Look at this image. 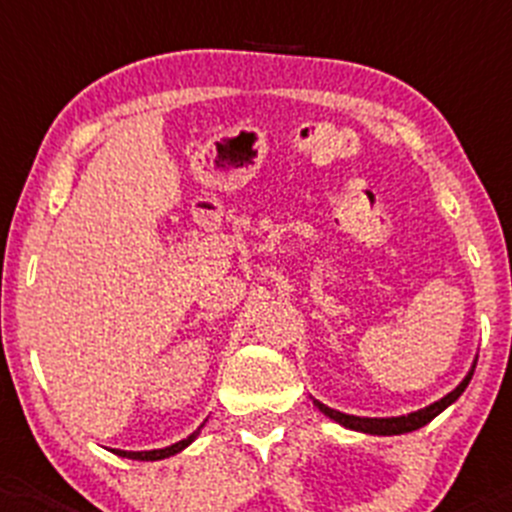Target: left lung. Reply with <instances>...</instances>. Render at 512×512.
I'll return each mask as SVG.
<instances>
[{
	"instance_id": "8db88e82",
	"label": "left lung",
	"mask_w": 512,
	"mask_h": 512,
	"mask_svg": "<svg viewBox=\"0 0 512 512\" xmlns=\"http://www.w3.org/2000/svg\"><path fill=\"white\" fill-rule=\"evenodd\" d=\"M472 374H475V366L467 371V376L460 381V384H457V389H452L450 394L442 396V399L434 401V404H429V407L419 409V412H412V414H404V417H353V414L336 412V409L326 407V404H321V401H315V399H313V404L321 409L328 419L343 424L346 429H353V432L384 434V437H389V434H407V432H414V429L424 427V424H429L434 417H437V414H442L444 409L450 407V404H455V401L460 399L462 391L467 389V384H470Z\"/></svg>"
}]
</instances>
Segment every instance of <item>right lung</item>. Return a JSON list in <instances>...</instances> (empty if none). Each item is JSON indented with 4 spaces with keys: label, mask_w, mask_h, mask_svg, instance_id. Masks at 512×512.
<instances>
[{
    "label": "right lung",
    "mask_w": 512,
    "mask_h": 512,
    "mask_svg": "<svg viewBox=\"0 0 512 512\" xmlns=\"http://www.w3.org/2000/svg\"><path fill=\"white\" fill-rule=\"evenodd\" d=\"M202 427H204V424H202ZM202 427H199L197 432H191L189 437H186V439H181V442L171 444V447H164V450H148V452H126V450H116V455L128 457V460H141V462L164 460V457H171V455H176V452L184 450V447H189V444L194 442V439H197V434L202 432Z\"/></svg>",
    "instance_id": "obj_1"
}]
</instances>
